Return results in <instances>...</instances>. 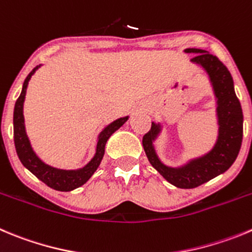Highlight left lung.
Returning a JSON list of instances; mask_svg holds the SVG:
<instances>
[{
    "label": "left lung",
    "mask_w": 252,
    "mask_h": 252,
    "mask_svg": "<svg viewBox=\"0 0 252 252\" xmlns=\"http://www.w3.org/2000/svg\"><path fill=\"white\" fill-rule=\"evenodd\" d=\"M188 54H197L191 61L200 64L210 76L218 98L219 137L215 147L207 155L192 160L184 167H167L158 160L152 141L160 132V126L152 122L151 130L142 137V145L150 163L171 185L179 189H195L222 174L234 163L241 149L242 116L241 105L234 90L230 71L216 56L200 48H188Z\"/></svg>",
    "instance_id": "1"
}]
</instances>
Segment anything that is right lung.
Wrapping results in <instances>:
<instances>
[{"instance_id":"add662e5","label":"right lung","mask_w":252,"mask_h":252,"mask_svg":"<svg viewBox=\"0 0 252 252\" xmlns=\"http://www.w3.org/2000/svg\"><path fill=\"white\" fill-rule=\"evenodd\" d=\"M40 66L34 67L29 76L26 77L22 87L20 97L17 98L15 103V111H13V138H15V147L16 152L18 155V158L22 162V165L30 171L40 179L43 184H46L48 188L55 189L57 191H71L75 189L80 188L90 177L94 175V172L97 170L101 160L105 154V145L107 142L108 137L116 130H119L125 122L127 121V117L116 120L100 133L97 141V149H96V155L94 158L81 170L76 171H66V170H59V168L51 167V166L43 163L40 158H37L36 154L32 150L30 145L29 137L25 131V122H24V101L26 96V90L29 81L31 76L33 75L34 71Z\"/></svg>"}]
</instances>
